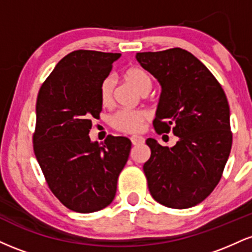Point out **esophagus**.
I'll return each mask as SVG.
<instances>
[{"label":"esophagus","mask_w":252,"mask_h":252,"mask_svg":"<svg viewBox=\"0 0 252 252\" xmlns=\"http://www.w3.org/2000/svg\"><path fill=\"white\" fill-rule=\"evenodd\" d=\"M130 140H131V143L134 144V146H138V144L144 143V138L142 136H132Z\"/></svg>","instance_id":"obj_1"}]
</instances>
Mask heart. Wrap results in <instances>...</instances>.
<instances>
[{"label":"heart","instance_id":"obj_1","mask_svg":"<svg viewBox=\"0 0 252 252\" xmlns=\"http://www.w3.org/2000/svg\"><path fill=\"white\" fill-rule=\"evenodd\" d=\"M126 79L135 86L141 94H148L152 90L153 80L146 71L138 67H131L126 72ZM115 78L112 76L105 77L99 84V99L104 106H108L114 99ZM149 120V114L143 110H128L123 109L117 111L111 117V126L118 131L126 134H137L142 131L144 123Z\"/></svg>","mask_w":252,"mask_h":252}]
</instances>
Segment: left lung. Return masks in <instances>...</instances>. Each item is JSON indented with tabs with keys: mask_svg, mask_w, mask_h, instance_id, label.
<instances>
[{
	"mask_svg": "<svg viewBox=\"0 0 252 252\" xmlns=\"http://www.w3.org/2000/svg\"><path fill=\"white\" fill-rule=\"evenodd\" d=\"M161 84L153 122L158 134L173 131L172 148L148 138L143 164L150 194L170 209H189L206 199L220 180L232 146L230 108L209 68L189 51L170 48L136 54Z\"/></svg>",
	"mask_w": 252,
	"mask_h": 252,
	"instance_id": "left-lung-1",
	"label": "left lung"
}]
</instances>
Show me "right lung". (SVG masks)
I'll return each instance as SVG.
<instances>
[{"instance_id": "right-lung-1", "label": "right lung", "mask_w": 252, "mask_h": 252, "mask_svg": "<svg viewBox=\"0 0 252 252\" xmlns=\"http://www.w3.org/2000/svg\"><path fill=\"white\" fill-rule=\"evenodd\" d=\"M120 53L78 50L63 57L40 88L33 148L46 182L74 212L103 210L114 200L117 179L131 142L109 135L91 142L92 120L99 117V84Z\"/></svg>"}]
</instances>
